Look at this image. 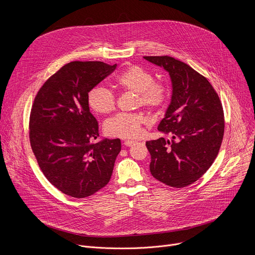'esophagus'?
Instances as JSON below:
<instances>
[{
  "label": "esophagus",
  "mask_w": 255,
  "mask_h": 255,
  "mask_svg": "<svg viewBox=\"0 0 255 255\" xmlns=\"http://www.w3.org/2000/svg\"><path fill=\"white\" fill-rule=\"evenodd\" d=\"M133 143H135V141H134V140H130V139H126V140L124 141V144L126 145V146H131V145H132Z\"/></svg>",
  "instance_id": "obj_1"
}]
</instances>
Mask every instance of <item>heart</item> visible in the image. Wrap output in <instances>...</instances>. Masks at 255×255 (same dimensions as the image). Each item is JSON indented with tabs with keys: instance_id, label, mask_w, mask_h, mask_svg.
Listing matches in <instances>:
<instances>
[{
	"instance_id": "b5f03b06",
	"label": "heart",
	"mask_w": 255,
	"mask_h": 255,
	"mask_svg": "<svg viewBox=\"0 0 255 255\" xmlns=\"http://www.w3.org/2000/svg\"><path fill=\"white\" fill-rule=\"evenodd\" d=\"M118 88L136 94L135 106H142L148 111L156 113L166 106L169 99V88L162 82H154V77L140 65H129L115 80ZM88 103L98 114H109L116 107L115 95L107 88L97 86L88 94ZM141 113H120L106 123L108 135L120 138H134L141 132L145 123Z\"/></svg>"
}]
</instances>
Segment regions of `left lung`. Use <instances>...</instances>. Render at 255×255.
Instances as JSON below:
<instances>
[{
  "label": "left lung",
  "instance_id": "8db88e82",
  "mask_svg": "<svg viewBox=\"0 0 255 255\" xmlns=\"http://www.w3.org/2000/svg\"><path fill=\"white\" fill-rule=\"evenodd\" d=\"M169 72L172 98L158 131L170 134L146 141L153 177L172 188H185L210 168L219 153L225 128L219 96L210 82L171 56H144Z\"/></svg>",
  "mask_w": 255,
  "mask_h": 255
}]
</instances>
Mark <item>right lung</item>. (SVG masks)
<instances>
[{
	"label": "right lung",
	"instance_id": "1",
	"mask_svg": "<svg viewBox=\"0 0 255 255\" xmlns=\"http://www.w3.org/2000/svg\"><path fill=\"white\" fill-rule=\"evenodd\" d=\"M117 64L71 61L39 89L29 118V140L49 183L77 199L103 189L111 178L121 140L99 143V123L90 112L88 94Z\"/></svg>",
	"mask_w": 255,
	"mask_h": 255
}]
</instances>
